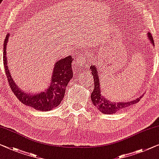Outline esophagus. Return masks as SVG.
Wrapping results in <instances>:
<instances>
[{
  "mask_svg": "<svg viewBox=\"0 0 159 159\" xmlns=\"http://www.w3.org/2000/svg\"><path fill=\"white\" fill-rule=\"evenodd\" d=\"M76 66L80 68H84L86 67L87 63H86V57L84 56H79L78 59H76Z\"/></svg>",
  "mask_w": 159,
  "mask_h": 159,
  "instance_id": "34e87169",
  "label": "esophagus"
}]
</instances>
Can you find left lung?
Masks as SVG:
<instances>
[{
  "label": "left lung",
  "mask_w": 159,
  "mask_h": 159,
  "mask_svg": "<svg viewBox=\"0 0 159 159\" xmlns=\"http://www.w3.org/2000/svg\"><path fill=\"white\" fill-rule=\"evenodd\" d=\"M147 35L151 43L153 46H154L153 39L151 33H148ZM96 67L97 66H96V65H92L90 67V70H91L94 81V89L91 93V98L95 107L100 112L105 113V114H113L118 111H121L123 108H126L128 106H131L133 104L138 103L140 101L141 96L138 97L135 100L128 101V102H122V101L121 102H112V101H110L108 99L106 98V97H104L102 93V90H101L100 81H99L98 71Z\"/></svg>",
  "instance_id": "1"
}]
</instances>
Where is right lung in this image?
<instances>
[{
    "instance_id": "obj_1",
    "label": "right lung",
    "mask_w": 159,
    "mask_h": 159,
    "mask_svg": "<svg viewBox=\"0 0 159 159\" xmlns=\"http://www.w3.org/2000/svg\"><path fill=\"white\" fill-rule=\"evenodd\" d=\"M10 34L6 35L3 43V64L5 71L11 89L15 96L25 106H30L38 111H51L60 105L64 97L66 86L71 80L73 72L72 70L71 56L56 61L51 74V83L48 88L44 91L38 93H26L18 86L12 78L8 67L6 58V46Z\"/></svg>"
}]
</instances>
